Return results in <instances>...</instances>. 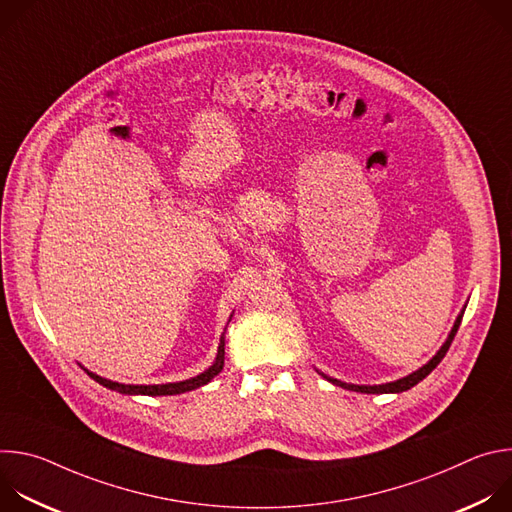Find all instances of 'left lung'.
<instances>
[{
	"label": "left lung",
	"instance_id": "1",
	"mask_svg": "<svg viewBox=\"0 0 512 512\" xmlns=\"http://www.w3.org/2000/svg\"><path fill=\"white\" fill-rule=\"evenodd\" d=\"M462 316L464 314H460L458 316V320H456V324H454V328H452V332H450V336H448V340H446V344L437 350V354L425 364V367H421L419 371H415V373H411L409 377H403V379H399V381H393V383H385V385H373V387H367V385H348V383H342V381H336V379H330V377H326L330 383H334V385H338V387H342V389H350V391H358V393H403V391H407V389H411V387H415L419 381H423L435 367L437 364L442 362V358L446 356V352L450 350V344H452V340H454V336H456V332H458V328H460V322H462Z\"/></svg>",
	"mask_w": 512,
	"mask_h": 512
}]
</instances>
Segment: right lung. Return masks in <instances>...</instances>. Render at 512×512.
<instances>
[{
	"label": "right lung",
	"mask_w": 512,
	"mask_h": 512,
	"mask_svg": "<svg viewBox=\"0 0 512 512\" xmlns=\"http://www.w3.org/2000/svg\"><path fill=\"white\" fill-rule=\"evenodd\" d=\"M223 364H225V342L221 340V346H218V354H216V360L212 367L208 371H204L202 375L194 377V379H188V381H182V383H168V385H121V383H113V381H107L99 375H93L87 371V375L91 379H95L99 385L107 387V389H113L117 393H125V395H180V393H186V391H192V389H198L202 385H206L212 377H216L218 373L223 371Z\"/></svg>",
	"instance_id": "1"
}]
</instances>
